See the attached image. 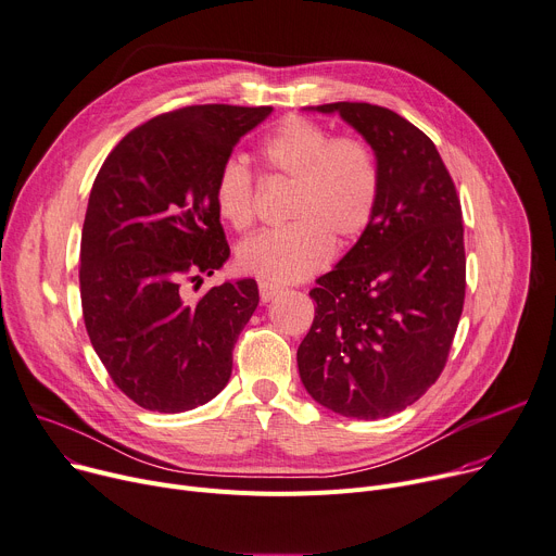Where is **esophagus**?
Returning a JSON list of instances; mask_svg holds the SVG:
<instances>
[{"label": "esophagus", "mask_w": 556, "mask_h": 556, "mask_svg": "<svg viewBox=\"0 0 556 556\" xmlns=\"http://www.w3.org/2000/svg\"><path fill=\"white\" fill-rule=\"evenodd\" d=\"M279 292H283L281 286L273 281H258V294H262V302H273Z\"/></svg>", "instance_id": "34e87169"}]
</instances>
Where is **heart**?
Wrapping results in <instances>:
<instances>
[{"label": "heart", "mask_w": 556, "mask_h": 556, "mask_svg": "<svg viewBox=\"0 0 556 556\" xmlns=\"http://www.w3.org/2000/svg\"><path fill=\"white\" fill-rule=\"evenodd\" d=\"M268 174L292 182L288 226L270 228L239 245V266L262 279L300 281L328 264L332 239L349 245L371 220L380 201V167L357 138H336L326 127L288 118L262 144ZM214 203L235 230L256 216V182L245 161L230 156L218 167Z\"/></svg>", "instance_id": "b5f03b06"}]
</instances>
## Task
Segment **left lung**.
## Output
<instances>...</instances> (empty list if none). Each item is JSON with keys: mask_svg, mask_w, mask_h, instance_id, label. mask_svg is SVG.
<instances>
[{"mask_svg": "<svg viewBox=\"0 0 556 556\" xmlns=\"http://www.w3.org/2000/svg\"><path fill=\"white\" fill-rule=\"evenodd\" d=\"M374 147L380 201L371 226L311 290L315 319L298 349L306 391L346 418H389L440 378L465 304L456 185L435 144L395 111L319 104Z\"/></svg>", "mask_w": 556, "mask_h": 556, "instance_id": "8db88e82", "label": "left lung"}]
</instances>
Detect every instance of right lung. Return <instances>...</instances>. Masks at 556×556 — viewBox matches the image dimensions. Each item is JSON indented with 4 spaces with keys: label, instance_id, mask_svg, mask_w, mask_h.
<instances>
[{
    "label": "right lung",
    "instance_id": "add662e5",
    "mask_svg": "<svg viewBox=\"0 0 556 556\" xmlns=\"http://www.w3.org/2000/svg\"><path fill=\"white\" fill-rule=\"evenodd\" d=\"M270 111H167L131 129L93 180L80 241L83 317L109 378L147 412H190L230 380L239 332L258 304L256 281H226L197 302L180 286L230 256L214 180Z\"/></svg>",
    "mask_w": 556,
    "mask_h": 556
}]
</instances>
